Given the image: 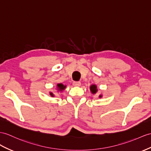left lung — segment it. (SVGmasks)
I'll list each match as a JSON object with an SVG mask.
<instances>
[{"instance_id": "left-lung-1", "label": "left lung", "mask_w": 151, "mask_h": 151, "mask_svg": "<svg viewBox=\"0 0 151 151\" xmlns=\"http://www.w3.org/2000/svg\"><path fill=\"white\" fill-rule=\"evenodd\" d=\"M58 88H59V90H61V91L64 90L65 88V86H64L63 84H58ZM50 95H52V96L53 97V94H52V93H50Z\"/></svg>"}]
</instances>
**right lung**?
I'll return each instance as SVG.
<instances>
[{
    "mask_svg": "<svg viewBox=\"0 0 151 151\" xmlns=\"http://www.w3.org/2000/svg\"><path fill=\"white\" fill-rule=\"evenodd\" d=\"M90 90H91V93H95L97 91V86L95 85H92L90 87ZM100 97H101V95L100 96Z\"/></svg>",
    "mask_w": 151,
    "mask_h": 151,
    "instance_id": "1",
    "label": "right lung"
}]
</instances>
